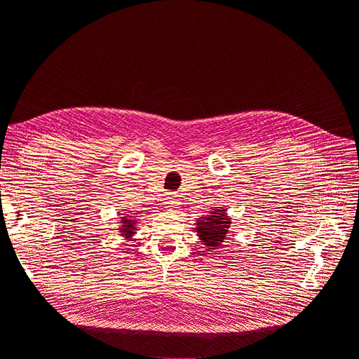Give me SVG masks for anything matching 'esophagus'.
Wrapping results in <instances>:
<instances>
[{
  "instance_id": "1",
  "label": "esophagus",
  "mask_w": 359,
  "mask_h": 359,
  "mask_svg": "<svg viewBox=\"0 0 359 359\" xmlns=\"http://www.w3.org/2000/svg\"><path fill=\"white\" fill-rule=\"evenodd\" d=\"M165 208L168 210V211H173V210H177L178 208V205H180V202H178V199L175 198V196H168L166 199H165Z\"/></svg>"
}]
</instances>
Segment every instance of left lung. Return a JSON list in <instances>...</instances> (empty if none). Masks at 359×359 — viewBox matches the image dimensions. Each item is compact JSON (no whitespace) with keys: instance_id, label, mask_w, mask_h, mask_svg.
<instances>
[{"instance_id":"obj_1","label":"left lung","mask_w":359,"mask_h":359,"mask_svg":"<svg viewBox=\"0 0 359 359\" xmlns=\"http://www.w3.org/2000/svg\"><path fill=\"white\" fill-rule=\"evenodd\" d=\"M231 223L232 222L227 217L226 210L220 208V206H215L208 215L201 217L198 220L196 232L202 244L208 248V252H214V250L222 245L227 231H229Z\"/></svg>"}]
</instances>
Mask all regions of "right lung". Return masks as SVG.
Here are the masks:
<instances>
[{
  "instance_id": "obj_1",
  "label": "right lung",
  "mask_w": 359,
  "mask_h": 359,
  "mask_svg": "<svg viewBox=\"0 0 359 359\" xmlns=\"http://www.w3.org/2000/svg\"><path fill=\"white\" fill-rule=\"evenodd\" d=\"M121 219V229H119V232H121V236H126V238H132V235L135 233L136 229V220L133 219L132 215H127L124 214L123 217H119Z\"/></svg>"
}]
</instances>
